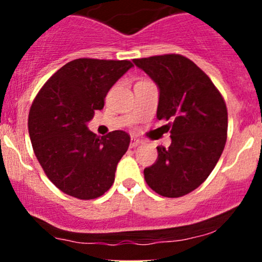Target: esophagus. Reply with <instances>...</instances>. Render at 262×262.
<instances>
[{
	"label": "esophagus",
	"mask_w": 262,
	"mask_h": 262,
	"mask_svg": "<svg viewBox=\"0 0 262 262\" xmlns=\"http://www.w3.org/2000/svg\"><path fill=\"white\" fill-rule=\"evenodd\" d=\"M139 143H141V142H139L138 139H136V138H134V137H132L130 144H129V147H130V148H136L137 146H139Z\"/></svg>",
	"instance_id": "esophagus-1"
}]
</instances>
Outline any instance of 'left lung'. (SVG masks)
<instances>
[{
    "mask_svg": "<svg viewBox=\"0 0 262 262\" xmlns=\"http://www.w3.org/2000/svg\"><path fill=\"white\" fill-rule=\"evenodd\" d=\"M160 87L157 118L165 119L171 144L144 168L148 186L166 198H180L199 187L215 167L227 141L228 113L215 84L181 54L133 59Z\"/></svg>",
    "mask_w": 262,
    "mask_h": 262,
    "instance_id": "1",
    "label": "left lung"
}]
</instances>
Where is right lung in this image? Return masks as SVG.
Instances as JSON below:
<instances>
[{"label": "right lung", "instance_id": "add662e5", "mask_svg": "<svg viewBox=\"0 0 262 262\" xmlns=\"http://www.w3.org/2000/svg\"><path fill=\"white\" fill-rule=\"evenodd\" d=\"M130 67L126 59L78 58L59 68L34 99L28 120L34 153L64 194L96 199L114 184L130 137L114 130L100 138L86 123L104 107L109 90Z\"/></svg>", "mask_w": 262, "mask_h": 262}]
</instances>
